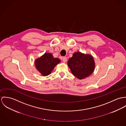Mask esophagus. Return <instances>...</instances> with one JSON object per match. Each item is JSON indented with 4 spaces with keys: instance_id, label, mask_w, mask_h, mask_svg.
<instances>
[{
    "instance_id": "34e87169",
    "label": "esophagus",
    "mask_w": 126,
    "mask_h": 126,
    "mask_svg": "<svg viewBox=\"0 0 126 126\" xmlns=\"http://www.w3.org/2000/svg\"><path fill=\"white\" fill-rule=\"evenodd\" d=\"M62 60L64 62H66L67 61V58L66 56H63L62 57Z\"/></svg>"
}]
</instances>
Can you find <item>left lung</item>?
I'll return each instance as SVG.
<instances>
[{
	"mask_svg": "<svg viewBox=\"0 0 126 126\" xmlns=\"http://www.w3.org/2000/svg\"><path fill=\"white\" fill-rule=\"evenodd\" d=\"M68 65L72 74L80 79L89 76L95 69L93 57L80 52L74 53L69 59Z\"/></svg>",
	"mask_w": 126,
	"mask_h": 126,
	"instance_id": "obj_1",
	"label": "left lung"
}]
</instances>
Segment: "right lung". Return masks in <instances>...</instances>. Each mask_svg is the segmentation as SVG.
Instances as JSON below:
<instances>
[{
  "label": "right lung",
  "mask_w": 126,
  "mask_h": 126,
  "mask_svg": "<svg viewBox=\"0 0 126 126\" xmlns=\"http://www.w3.org/2000/svg\"><path fill=\"white\" fill-rule=\"evenodd\" d=\"M60 62L59 59L54 58L51 54L45 53L35 62L36 68L43 76L51 73L55 67Z\"/></svg>",
  "instance_id": "right-lung-1"
}]
</instances>
